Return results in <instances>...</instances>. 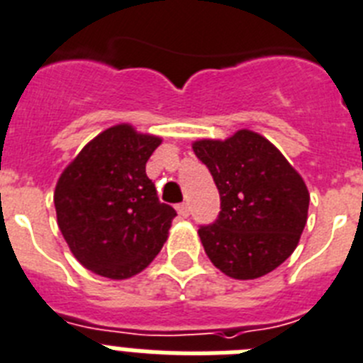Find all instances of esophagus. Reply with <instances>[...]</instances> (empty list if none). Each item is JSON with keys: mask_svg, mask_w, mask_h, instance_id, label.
<instances>
[{"mask_svg": "<svg viewBox=\"0 0 363 363\" xmlns=\"http://www.w3.org/2000/svg\"><path fill=\"white\" fill-rule=\"evenodd\" d=\"M177 213L181 217H188V216H190V206H188V204H186V203L177 204Z\"/></svg>", "mask_w": 363, "mask_h": 363, "instance_id": "1", "label": "esophagus"}]
</instances>
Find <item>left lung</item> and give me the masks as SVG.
Returning <instances> with one entry per match:
<instances>
[{"mask_svg": "<svg viewBox=\"0 0 363 363\" xmlns=\"http://www.w3.org/2000/svg\"><path fill=\"white\" fill-rule=\"evenodd\" d=\"M212 173L220 212L201 226L204 252L223 274L257 279L277 269L298 247L307 225V184L263 135L239 129L225 140L191 144Z\"/></svg>", "mask_w": 363, "mask_h": 363, "instance_id": "8db88e82", "label": "left lung"}]
</instances>
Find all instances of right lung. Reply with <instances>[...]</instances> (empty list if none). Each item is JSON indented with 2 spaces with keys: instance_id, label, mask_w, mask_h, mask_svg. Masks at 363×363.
I'll return each instance as SVG.
<instances>
[{
  "instance_id": "right-lung-1",
  "label": "right lung",
  "mask_w": 363,
  "mask_h": 363,
  "mask_svg": "<svg viewBox=\"0 0 363 363\" xmlns=\"http://www.w3.org/2000/svg\"><path fill=\"white\" fill-rule=\"evenodd\" d=\"M162 143L116 124L82 147L55 190L60 232L78 263L107 279L143 272L168 239L173 217L147 179L146 162Z\"/></svg>"
}]
</instances>
